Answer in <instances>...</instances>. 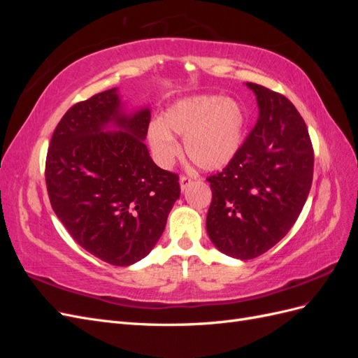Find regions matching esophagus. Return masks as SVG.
Returning <instances> with one entry per match:
<instances>
[{"label":"esophagus","instance_id":"esophagus-1","mask_svg":"<svg viewBox=\"0 0 358 358\" xmlns=\"http://www.w3.org/2000/svg\"><path fill=\"white\" fill-rule=\"evenodd\" d=\"M191 182H192V179H191L189 176H180V179H179L180 189H182V191H185V189L191 185Z\"/></svg>","mask_w":358,"mask_h":358}]
</instances>
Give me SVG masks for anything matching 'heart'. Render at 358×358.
<instances>
[{"mask_svg":"<svg viewBox=\"0 0 358 358\" xmlns=\"http://www.w3.org/2000/svg\"><path fill=\"white\" fill-rule=\"evenodd\" d=\"M245 116L241 106L220 95H199L173 104L149 127V143L162 166L180 152L171 133L185 137L188 159L201 170H218L234 158L242 145Z\"/></svg>","mask_w":358,"mask_h":358,"instance_id":"b5f03b06","label":"heart"}]
</instances>
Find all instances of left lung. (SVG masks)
<instances>
[{
	"mask_svg": "<svg viewBox=\"0 0 358 358\" xmlns=\"http://www.w3.org/2000/svg\"><path fill=\"white\" fill-rule=\"evenodd\" d=\"M258 121L225 169L208 178L206 230L225 255L252 259L291 230L306 203L313 148L303 117L282 94L248 82Z\"/></svg>",
	"mask_w": 358,
	"mask_h": 358,
	"instance_id": "left-lung-1",
	"label": "left lung"
}]
</instances>
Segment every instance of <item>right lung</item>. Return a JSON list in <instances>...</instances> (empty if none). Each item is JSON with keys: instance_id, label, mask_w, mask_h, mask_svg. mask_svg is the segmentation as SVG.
<instances>
[{"instance_id": "add662e5", "label": "right lung", "mask_w": 358, "mask_h": 358, "mask_svg": "<svg viewBox=\"0 0 358 358\" xmlns=\"http://www.w3.org/2000/svg\"><path fill=\"white\" fill-rule=\"evenodd\" d=\"M150 112L122 110L117 90L74 104L53 131L46 187L73 239L113 266L145 258L180 196L179 176L159 169L143 140ZM109 124L117 132H106Z\"/></svg>"}]
</instances>
